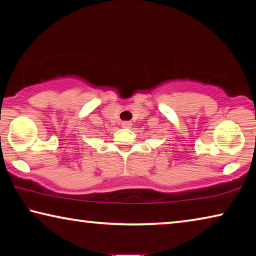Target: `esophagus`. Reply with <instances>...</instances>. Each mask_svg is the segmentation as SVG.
Here are the masks:
<instances>
[{"instance_id":"34e87169","label":"esophagus","mask_w":256,"mask_h":256,"mask_svg":"<svg viewBox=\"0 0 256 256\" xmlns=\"http://www.w3.org/2000/svg\"><path fill=\"white\" fill-rule=\"evenodd\" d=\"M122 126L125 128H132V123L128 122V120H125V122H122Z\"/></svg>"}]
</instances>
